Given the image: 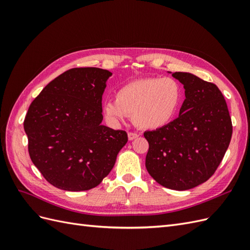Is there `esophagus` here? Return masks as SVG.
Returning <instances> with one entry per match:
<instances>
[{
	"label": "esophagus",
	"instance_id": "esophagus-1",
	"mask_svg": "<svg viewBox=\"0 0 250 250\" xmlns=\"http://www.w3.org/2000/svg\"><path fill=\"white\" fill-rule=\"evenodd\" d=\"M137 138H139V134L138 133H134V132H129V133H128V140H129V141H132V140L137 139Z\"/></svg>",
	"mask_w": 250,
	"mask_h": 250
}]
</instances>
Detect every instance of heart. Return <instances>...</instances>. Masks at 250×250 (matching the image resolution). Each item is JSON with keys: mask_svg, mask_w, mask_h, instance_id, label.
Returning a JSON list of instances; mask_svg holds the SVG:
<instances>
[{"mask_svg": "<svg viewBox=\"0 0 250 250\" xmlns=\"http://www.w3.org/2000/svg\"><path fill=\"white\" fill-rule=\"evenodd\" d=\"M184 100V88L172 77L132 80L116 92V101L107 100L102 112L108 123L117 125L131 116L133 124L146 130L163 128L176 117Z\"/></svg>", "mask_w": 250, "mask_h": 250, "instance_id": "b5f03b06", "label": "heart"}]
</instances>
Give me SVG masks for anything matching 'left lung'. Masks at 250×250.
Listing matches in <instances>:
<instances>
[{"label":"left lung","instance_id":"obj_1","mask_svg":"<svg viewBox=\"0 0 250 250\" xmlns=\"http://www.w3.org/2000/svg\"><path fill=\"white\" fill-rule=\"evenodd\" d=\"M172 76L184 84L179 116L167 126L146 131V169L156 183L176 191L197 187L215 173L229 148L231 119L214 83L187 72Z\"/></svg>","mask_w":250,"mask_h":250}]
</instances>
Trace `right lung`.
Wrapping results in <instances>:
<instances>
[{"instance_id": "right-lung-1", "label": "right lung", "mask_w": 250, "mask_h": 250, "mask_svg": "<svg viewBox=\"0 0 250 250\" xmlns=\"http://www.w3.org/2000/svg\"><path fill=\"white\" fill-rule=\"evenodd\" d=\"M112 73L75 67L52 80L24 121L30 158L60 190L87 191L100 185L128 141L123 130L102 125V95Z\"/></svg>"}]
</instances>
